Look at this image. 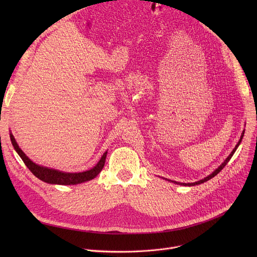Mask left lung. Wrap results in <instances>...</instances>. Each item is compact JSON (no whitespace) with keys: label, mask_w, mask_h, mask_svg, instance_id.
<instances>
[{"label":"left lung","mask_w":257,"mask_h":257,"mask_svg":"<svg viewBox=\"0 0 257 257\" xmlns=\"http://www.w3.org/2000/svg\"><path fill=\"white\" fill-rule=\"evenodd\" d=\"M242 137H244V132H242V134H241V137H240V140L238 141V143H237V145L235 146V148H234V149L232 150V152L230 153V155H229L227 158H226V160L224 161V163L217 169V170H215L212 174H210L209 175V176H207V177H205L204 179H202V180H200V181H197V182H194V183H180V182H176V181H172V182H174V183H177V184H180V185H188V186H193V185H198V184H201V183H203V182H205V181H207V180H209V179H211L212 177H214L215 176V175H217L218 173H220L222 170H223V168L228 164V161L229 160H230V158L232 157V155L234 154V152H235V150L237 149V147H238V145L240 144V142H241V139H242Z\"/></svg>","instance_id":"obj_1"}]
</instances>
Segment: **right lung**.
Segmentation results:
<instances>
[{"label":"right lung","instance_id":"1","mask_svg":"<svg viewBox=\"0 0 257 257\" xmlns=\"http://www.w3.org/2000/svg\"><path fill=\"white\" fill-rule=\"evenodd\" d=\"M10 140H11V143H12L13 147H15L16 151L21 156V158L23 159L24 164L27 166V168H28L31 171V173L34 175V176H36L38 179L43 180L47 183L61 184V185H71V184L82 183V182L91 180L94 177H97L98 174L102 171V169L105 165V159H106L107 152H105L103 154V156L101 157L100 161L97 164L96 167L88 170V171H85V172L64 173V172H60V171H57V170L49 169V168L42 167V166H38V165L34 164L33 161H31L28 157H27L26 154L20 149L19 145L17 144L15 138H13L11 133H10Z\"/></svg>","mask_w":257,"mask_h":257}]
</instances>
